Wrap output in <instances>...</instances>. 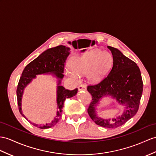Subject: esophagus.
I'll return each instance as SVG.
<instances>
[{"mask_svg": "<svg viewBox=\"0 0 156 156\" xmlns=\"http://www.w3.org/2000/svg\"><path fill=\"white\" fill-rule=\"evenodd\" d=\"M78 89H79V90H86V87L85 85H79L78 87Z\"/></svg>", "mask_w": 156, "mask_h": 156, "instance_id": "esophagus-1", "label": "esophagus"}]
</instances>
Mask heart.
Returning a JSON list of instances; mask_svg holds the SVG:
<instances>
[{
    "mask_svg": "<svg viewBox=\"0 0 156 156\" xmlns=\"http://www.w3.org/2000/svg\"><path fill=\"white\" fill-rule=\"evenodd\" d=\"M112 57L107 51L93 50L81 55L74 56L70 60L69 66L66 70V74L74 81L79 80L78 74L87 73L89 81H99L111 69Z\"/></svg>",
    "mask_w": 156,
    "mask_h": 156,
    "instance_id": "b5f03b06",
    "label": "heart"
}]
</instances>
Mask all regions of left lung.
Returning a JSON list of instances; mask_svg holds the SVG:
<instances>
[{"mask_svg": "<svg viewBox=\"0 0 156 156\" xmlns=\"http://www.w3.org/2000/svg\"><path fill=\"white\" fill-rule=\"evenodd\" d=\"M108 48L112 54L113 66L109 74L101 82L87 86V90L92 96L87 112L98 126L115 128L126 123L137 113L142 94L143 81L137 64L118 49L111 46ZM107 96L115 98L125 106V110L122 115L107 119L97 116L95 107L101 98Z\"/></svg>", "mask_w": 156, "mask_h": 156, "instance_id": "left-lung-1", "label": "left lung"}]
</instances>
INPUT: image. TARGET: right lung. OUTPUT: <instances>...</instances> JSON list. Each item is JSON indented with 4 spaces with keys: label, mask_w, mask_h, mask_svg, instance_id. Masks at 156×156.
Segmentation results:
<instances>
[{
    "label": "right lung",
    "mask_w": 156,
    "mask_h": 156,
    "mask_svg": "<svg viewBox=\"0 0 156 156\" xmlns=\"http://www.w3.org/2000/svg\"><path fill=\"white\" fill-rule=\"evenodd\" d=\"M70 48L65 45L58 46L47 49L41 54L37 58L28 63L22 71V76L19 80L16 89V95L19 112L28 120L22 113L21 111V98L25 87L36 77L37 74L51 73L54 74L58 79L57 86V105L58 111L55 117L49 123L43 125H38L32 123V125L41 129H47L51 128L59 122L62 114L63 104L66 98L75 96L77 93V89L74 90L66 89L61 84V81L63 78V71L65 67V63L69 55Z\"/></svg>",
    "instance_id": "right-lung-1"
}]
</instances>
